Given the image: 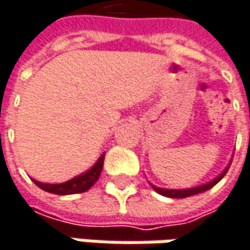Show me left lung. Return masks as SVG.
Wrapping results in <instances>:
<instances>
[{
	"instance_id": "8db88e82",
	"label": "left lung",
	"mask_w": 250,
	"mask_h": 250,
	"mask_svg": "<svg viewBox=\"0 0 250 250\" xmlns=\"http://www.w3.org/2000/svg\"><path fill=\"white\" fill-rule=\"evenodd\" d=\"M230 164H232V159L229 161V164H228V167L225 168V169L215 178V179H212V181H209V182H206V184H202V185H198V187H193V188H187V189H167V188H159L156 187V185H153L151 184L152 189L155 190V192H158L159 195H162V196H167V198H176V199H182V198H188V196H192V195H198V193H202V192H205V190H209L212 187H215L221 179H222L223 176L226 175V172L229 169V167H230Z\"/></svg>"
}]
</instances>
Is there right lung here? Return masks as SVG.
Masks as SVG:
<instances>
[{"label":"right lung","mask_w":250,"mask_h":250,"mask_svg":"<svg viewBox=\"0 0 250 250\" xmlns=\"http://www.w3.org/2000/svg\"><path fill=\"white\" fill-rule=\"evenodd\" d=\"M104 159H105V153H102L98 158V161L89 168L88 170L82 172L81 175L62 182V184H44L40 181H34V184L38 188H41L45 192L49 193H55V195H74V193H82L86 192L91 187L95 185V182L99 179L101 172L104 168Z\"/></svg>","instance_id":"obj_1"}]
</instances>
